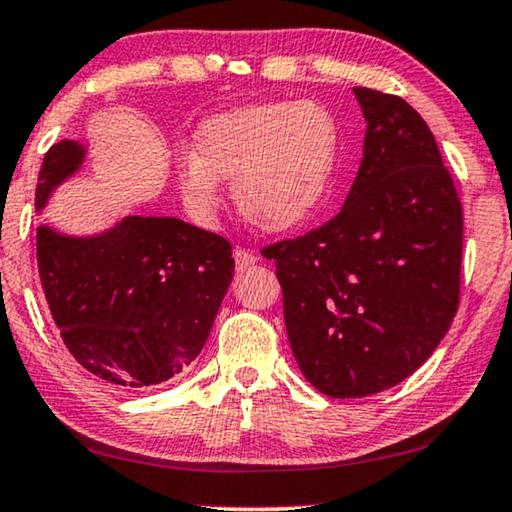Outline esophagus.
I'll return each instance as SVG.
<instances>
[{
    "label": "esophagus",
    "instance_id": "1",
    "mask_svg": "<svg viewBox=\"0 0 512 512\" xmlns=\"http://www.w3.org/2000/svg\"><path fill=\"white\" fill-rule=\"evenodd\" d=\"M234 262H236V271H246L257 262V257L253 255V250L246 248H236L234 250Z\"/></svg>",
    "mask_w": 512,
    "mask_h": 512
}]
</instances>
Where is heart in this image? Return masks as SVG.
Returning <instances> with one entry per match:
<instances>
[{
  "label": "heart",
  "instance_id": "1",
  "mask_svg": "<svg viewBox=\"0 0 512 512\" xmlns=\"http://www.w3.org/2000/svg\"><path fill=\"white\" fill-rule=\"evenodd\" d=\"M340 128L315 101H273L218 114L195 137V156L179 163L190 213L218 209L220 181L234 179V202L250 225L292 232L324 209L338 163Z\"/></svg>",
  "mask_w": 512,
  "mask_h": 512
}]
</instances>
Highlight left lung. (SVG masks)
I'll return each instance as SVG.
<instances>
[{"mask_svg":"<svg viewBox=\"0 0 512 512\" xmlns=\"http://www.w3.org/2000/svg\"><path fill=\"white\" fill-rule=\"evenodd\" d=\"M363 160L345 207L273 243L287 338L329 398L400 384L432 356L460 303L462 204L434 135L407 101L354 87Z\"/></svg>","mask_w":512,"mask_h":512,"instance_id":"1","label":"left lung"}]
</instances>
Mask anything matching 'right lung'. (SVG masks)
I'll use <instances>...</instances> for the list:
<instances>
[{"label": "right lung", "mask_w": 512, "mask_h": 512, "mask_svg": "<svg viewBox=\"0 0 512 512\" xmlns=\"http://www.w3.org/2000/svg\"><path fill=\"white\" fill-rule=\"evenodd\" d=\"M61 140L43 158L36 211L85 163ZM38 276L61 340L89 375L147 388L179 375L207 342L234 276L230 241L179 218L126 216L110 230L36 232Z\"/></svg>", "instance_id": "1"}]
</instances>
